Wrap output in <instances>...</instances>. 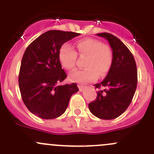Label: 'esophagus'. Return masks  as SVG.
<instances>
[{
    "instance_id": "34e87169",
    "label": "esophagus",
    "mask_w": 154,
    "mask_h": 154,
    "mask_svg": "<svg viewBox=\"0 0 154 154\" xmlns=\"http://www.w3.org/2000/svg\"><path fill=\"white\" fill-rule=\"evenodd\" d=\"M78 88H79V90H80V91H83V90H84L85 87L83 86H82V85H80V84H79V85H78Z\"/></svg>"
}]
</instances>
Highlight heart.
<instances>
[{"instance_id":"b5f03b06","label":"heart","mask_w":154,"mask_h":154,"mask_svg":"<svg viewBox=\"0 0 154 154\" xmlns=\"http://www.w3.org/2000/svg\"><path fill=\"white\" fill-rule=\"evenodd\" d=\"M77 54L86 57L84 63L85 69L76 70L68 76L71 81L84 83L94 81L100 76L108 73L112 64V51L109 46L95 38H85L76 44ZM77 54L68 44H63L59 51V60L65 69L71 71L75 67Z\"/></svg>"}]
</instances>
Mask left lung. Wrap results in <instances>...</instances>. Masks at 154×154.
<instances>
[{"instance_id":"1","label":"left lung","mask_w":154,"mask_h":154,"mask_svg":"<svg viewBox=\"0 0 154 154\" xmlns=\"http://www.w3.org/2000/svg\"><path fill=\"white\" fill-rule=\"evenodd\" d=\"M97 35L108 41L113 60L104 80L94 85L103 89L97 91L95 100L88 104V108L96 117L111 120L125 112L131 103L137 86V68L133 54L119 38L107 32Z\"/></svg>"}]
</instances>
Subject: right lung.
<instances>
[{
	"instance_id": "obj_1",
	"label": "right lung",
	"mask_w": 154,
	"mask_h": 154,
	"mask_svg": "<svg viewBox=\"0 0 154 154\" xmlns=\"http://www.w3.org/2000/svg\"><path fill=\"white\" fill-rule=\"evenodd\" d=\"M80 33L49 30L27 48L18 77L20 92L24 104L35 116L54 119L62 116L71 95L79 91L76 83L59 86L67 77L59 60L64 43Z\"/></svg>"
}]
</instances>
